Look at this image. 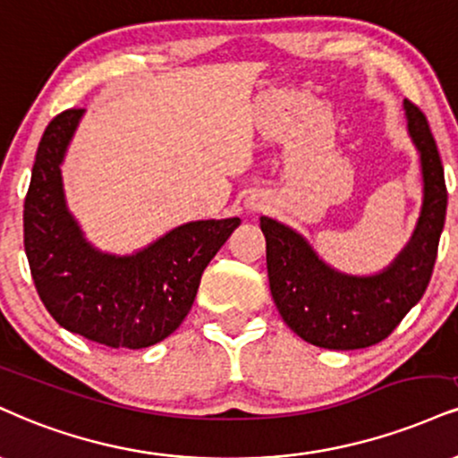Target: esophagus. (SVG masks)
<instances>
[{"instance_id":"34e87169","label":"esophagus","mask_w":458,"mask_h":458,"mask_svg":"<svg viewBox=\"0 0 458 458\" xmlns=\"http://www.w3.org/2000/svg\"><path fill=\"white\" fill-rule=\"evenodd\" d=\"M245 207L250 208L251 213H258V211H264V208L268 207V202H267V198H264L262 194H253V196L247 198Z\"/></svg>"}]
</instances>
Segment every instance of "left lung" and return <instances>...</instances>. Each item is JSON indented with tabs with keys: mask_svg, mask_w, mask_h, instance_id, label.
Masks as SVG:
<instances>
[{
	"mask_svg": "<svg viewBox=\"0 0 458 458\" xmlns=\"http://www.w3.org/2000/svg\"><path fill=\"white\" fill-rule=\"evenodd\" d=\"M407 128L420 151L424 205L410 245L394 264L373 277H350L327 267L301 234L260 217L267 239L271 294L284 322L318 348L360 350L376 345L399 327L422 299L437 260L448 190L428 121L405 100Z\"/></svg>",
	"mask_w": 458,
	"mask_h": 458,
	"instance_id": "8db88e82",
	"label": "left lung"
}]
</instances>
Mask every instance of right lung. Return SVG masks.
Returning a JSON list of instances; mask_svg holds the SVG:
<instances>
[{
    "label": "right lung",
    "instance_id": "add662e5",
    "mask_svg": "<svg viewBox=\"0 0 458 458\" xmlns=\"http://www.w3.org/2000/svg\"><path fill=\"white\" fill-rule=\"evenodd\" d=\"M81 114L59 113L38 145L23 211L31 277L59 327L106 348H148L181 327L202 271L241 219L179 225L136 256L96 251L65 208L59 170Z\"/></svg>",
    "mask_w": 458,
    "mask_h": 458
}]
</instances>
